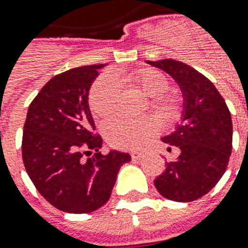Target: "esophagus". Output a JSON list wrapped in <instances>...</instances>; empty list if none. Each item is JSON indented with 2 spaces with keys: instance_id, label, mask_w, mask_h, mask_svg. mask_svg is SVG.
<instances>
[{
  "instance_id": "esophagus-1",
  "label": "esophagus",
  "mask_w": 248,
  "mask_h": 248,
  "mask_svg": "<svg viewBox=\"0 0 248 248\" xmlns=\"http://www.w3.org/2000/svg\"><path fill=\"white\" fill-rule=\"evenodd\" d=\"M142 157H143V153H141V152H134V153H131V158L134 161L141 160Z\"/></svg>"
}]
</instances>
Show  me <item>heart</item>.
Wrapping results in <instances>:
<instances>
[{"label":"heart","instance_id":"b5f03b06","mask_svg":"<svg viewBox=\"0 0 248 248\" xmlns=\"http://www.w3.org/2000/svg\"><path fill=\"white\" fill-rule=\"evenodd\" d=\"M127 79L137 84L149 96H155L153 106L165 112H173V100L162 96L169 82L166 76L153 68H142L127 75ZM118 79L114 75H103L94 83L90 93V107L96 117L105 118L110 115L118 102ZM157 129L153 118H129L118 115L105 124V136L108 143L117 149H137L142 146Z\"/></svg>","mask_w":248,"mask_h":248}]
</instances>
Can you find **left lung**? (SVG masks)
I'll list each match as a JSON object with an SVG mask.
<instances>
[{
	"instance_id": "8db88e82",
	"label": "left lung",
	"mask_w": 248,
	"mask_h": 248,
	"mask_svg": "<svg viewBox=\"0 0 248 248\" xmlns=\"http://www.w3.org/2000/svg\"><path fill=\"white\" fill-rule=\"evenodd\" d=\"M146 63L172 76L183 94L181 124L161 138L180 149V155L166 162L154 185L169 200L193 202L207 195L226 172L232 150L231 114L214 83L188 64L172 59Z\"/></svg>"
}]
</instances>
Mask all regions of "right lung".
<instances>
[{
  "instance_id": "add662e5",
  "label": "right lung",
  "mask_w": 248,
  "mask_h": 248,
  "mask_svg": "<svg viewBox=\"0 0 248 248\" xmlns=\"http://www.w3.org/2000/svg\"><path fill=\"white\" fill-rule=\"evenodd\" d=\"M106 64L83 65L53 76L28 108L22 133V160L29 178L53 207L88 214L111 196L121 166L130 154L110 150L88 106L90 87ZM95 152L87 160L83 154Z\"/></svg>"
}]
</instances>
